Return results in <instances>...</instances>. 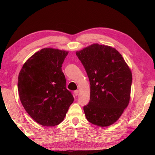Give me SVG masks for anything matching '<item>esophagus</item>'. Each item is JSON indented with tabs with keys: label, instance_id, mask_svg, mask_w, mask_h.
Instances as JSON below:
<instances>
[{
	"label": "esophagus",
	"instance_id": "1",
	"mask_svg": "<svg viewBox=\"0 0 155 155\" xmlns=\"http://www.w3.org/2000/svg\"><path fill=\"white\" fill-rule=\"evenodd\" d=\"M74 95L75 96H78V93H79V91L77 90V91H75L74 92Z\"/></svg>",
	"mask_w": 155,
	"mask_h": 155
}]
</instances>
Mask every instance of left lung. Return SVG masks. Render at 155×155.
<instances>
[{"label":"left lung","instance_id":"1","mask_svg":"<svg viewBox=\"0 0 155 155\" xmlns=\"http://www.w3.org/2000/svg\"><path fill=\"white\" fill-rule=\"evenodd\" d=\"M76 55L91 84L90 101L83 107L87 120L100 127L115 123L130 100L132 73L122 55L109 46L93 44Z\"/></svg>","mask_w":155,"mask_h":155}]
</instances>
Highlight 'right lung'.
I'll return each instance as SVG.
<instances>
[{"label": "right lung", "instance_id": "add662e5", "mask_svg": "<svg viewBox=\"0 0 155 155\" xmlns=\"http://www.w3.org/2000/svg\"><path fill=\"white\" fill-rule=\"evenodd\" d=\"M68 51L45 48L23 65L18 78L22 106L37 123L52 127L63 121L74 99L66 88L62 64Z\"/></svg>", "mask_w": 155, "mask_h": 155}]
</instances>
